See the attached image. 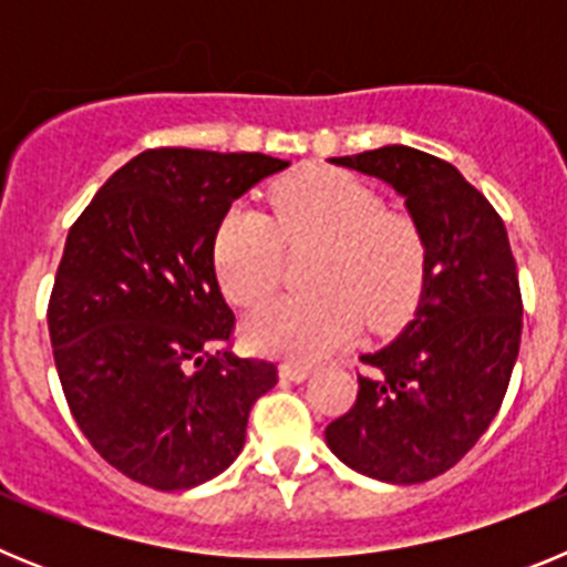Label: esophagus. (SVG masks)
Segmentation results:
<instances>
[{
	"label": "esophagus",
	"mask_w": 567,
	"mask_h": 567,
	"mask_svg": "<svg viewBox=\"0 0 567 567\" xmlns=\"http://www.w3.org/2000/svg\"><path fill=\"white\" fill-rule=\"evenodd\" d=\"M280 378L284 380H292V383H303V380L312 374V369L309 365H300V363H280Z\"/></svg>",
	"instance_id": "34e87169"
}]
</instances>
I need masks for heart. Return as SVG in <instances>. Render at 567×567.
I'll return each mask as SVG.
<instances>
[{"instance_id": "heart-1", "label": "heart", "mask_w": 567, "mask_h": 567, "mask_svg": "<svg viewBox=\"0 0 567 567\" xmlns=\"http://www.w3.org/2000/svg\"><path fill=\"white\" fill-rule=\"evenodd\" d=\"M272 221L233 207L213 244L224 295L252 307L278 287L284 244H320L312 295H284L244 320L249 349L272 358L312 360L352 343L365 323L392 332L417 307L429 272V244L414 218L383 209L380 195L338 169H303L269 195Z\"/></svg>"}]
</instances>
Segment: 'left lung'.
Returning a JSON list of instances; mask_svg holds the SVG:
<instances>
[{
  "label": "left lung",
  "mask_w": 567,
  "mask_h": 567,
  "mask_svg": "<svg viewBox=\"0 0 567 567\" xmlns=\"http://www.w3.org/2000/svg\"><path fill=\"white\" fill-rule=\"evenodd\" d=\"M380 178L429 244L414 318L363 363L358 400L327 425L334 457L380 483L437 477L497 417L517 363L523 298L497 209L454 164L405 144L329 158Z\"/></svg>",
  "instance_id": "8db88e82"
}]
</instances>
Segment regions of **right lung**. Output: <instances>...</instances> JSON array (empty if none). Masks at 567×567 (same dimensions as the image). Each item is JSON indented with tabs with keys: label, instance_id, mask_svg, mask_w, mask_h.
<instances>
[{
	"label": "right lung",
	"instance_id": "right-lung-1",
	"mask_svg": "<svg viewBox=\"0 0 567 567\" xmlns=\"http://www.w3.org/2000/svg\"><path fill=\"white\" fill-rule=\"evenodd\" d=\"M287 167L264 153L147 150L70 227L48 309L53 360L84 437L135 483L218 477L278 383L275 363L224 352L235 315L213 244L233 202Z\"/></svg>",
	"mask_w": 567,
	"mask_h": 567
}]
</instances>
